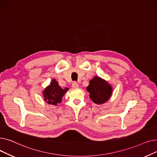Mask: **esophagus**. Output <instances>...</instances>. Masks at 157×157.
<instances>
[{"label": "esophagus", "mask_w": 157, "mask_h": 157, "mask_svg": "<svg viewBox=\"0 0 157 157\" xmlns=\"http://www.w3.org/2000/svg\"><path fill=\"white\" fill-rule=\"evenodd\" d=\"M72 87L74 88H78L79 87V85L76 82H74V83L72 84Z\"/></svg>", "instance_id": "esophagus-1"}]
</instances>
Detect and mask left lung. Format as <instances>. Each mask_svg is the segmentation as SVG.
Masks as SVG:
<instances>
[{
  "instance_id": "8db88e82",
  "label": "left lung",
  "mask_w": 157,
  "mask_h": 157,
  "mask_svg": "<svg viewBox=\"0 0 157 157\" xmlns=\"http://www.w3.org/2000/svg\"><path fill=\"white\" fill-rule=\"evenodd\" d=\"M90 98L96 104L101 105L108 101L113 94V88L108 81L99 76H95L86 87Z\"/></svg>"
}]
</instances>
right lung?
<instances>
[{
  "label": "right lung",
  "mask_w": 157,
  "mask_h": 157,
  "mask_svg": "<svg viewBox=\"0 0 157 157\" xmlns=\"http://www.w3.org/2000/svg\"><path fill=\"white\" fill-rule=\"evenodd\" d=\"M68 90V88H62L58 81L55 79H53L50 82V84L43 90L44 101L49 104L57 105L58 103L62 102V97Z\"/></svg>",
  "instance_id": "right-lung-1"
}]
</instances>
